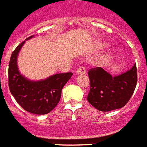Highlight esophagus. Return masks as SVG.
Masks as SVG:
<instances>
[{
	"mask_svg": "<svg viewBox=\"0 0 147 147\" xmlns=\"http://www.w3.org/2000/svg\"><path fill=\"white\" fill-rule=\"evenodd\" d=\"M85 73H86V70H85V67H83V66L79 67V68L77 69V71H76L77 75H83V74H85Z\"/></svg>",
	"mask_w": 147,
	"mask_h": 147,
	"instance_id": "1",
	"label": "esophagus"
}]
</instances>
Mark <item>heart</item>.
Here are the masks:
<instances>
[{"label": "heart", "mask_w": 147, "mask_h": 147, "mask_svg": "<svg viewBox=\"0 0 147 147\" xmlns=\"http://www.w3.org/2000/svg\"><path fill=\"white\" fill-rule=\"evenodd\" d=\"M101 46H104V43H102ZM110 56H111L110 53H106L105 55H103V59H105V60H106V59H109V58H110Z\"/></svg>", "instance_id": "heart-1"}]
</instances>
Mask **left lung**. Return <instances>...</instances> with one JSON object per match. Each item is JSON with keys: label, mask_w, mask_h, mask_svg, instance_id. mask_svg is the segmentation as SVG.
Here are the masks:
<instances>
[{"label": "left lung", "mask_w": 147, "mask_h": 147, "mask_svg": "<svg viewBox=\"0 0 147 147\" xmlns=\"http://www.w3.org/2000/svg\"><path fill=\"white\" fill-rule=\"evenodd\" d=\"M90 90L88 103L102 112L121 109L129 101L137 84L136 65L125 73L113 77L101 67L88 73Z\"/></svg>", "instance_id": "8db88e82"}]
</instances>
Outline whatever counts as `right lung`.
<instances>
[{
    "mask_svg": "<svg viewBox=\"0 0 147 147\" xmlns=\"http://www.w3.org/2000/svg\"><path fill=\"white\" fill-rule=\"evenodd\" d=\"M24 42L25 41L21 42L11 55L9 65V90L16 102L27 112L45 115L59 104L62 88L70 79L73 73L57 74L41 81H32L25 78L20 73L17 66L18 54Z\"/></svg>",
    "mask_w": 147,
    "mask_h": 147,
    "instance_id": "1",
    "label": "right lung"
}]
</instances>
